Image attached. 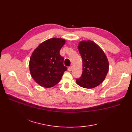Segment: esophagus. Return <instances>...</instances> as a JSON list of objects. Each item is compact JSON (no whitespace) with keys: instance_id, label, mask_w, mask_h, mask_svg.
I'll use <instances>...</instances> for the list:
<instances>
[{"instance_id":"34e87169","label":"esophagus","mask_w":132,"mask_h":132,"mask_svg":"<svg viewBox=\"0 0 132 132\" xmlns=\"http://www.w3.org/2000/svg\"><path fill=\"white\" fill-rule=\"evenodd\" d=\"M68 70L69 71H71L72 70V66H70V67H69L68 69Z\"/></svg>"}]
</instances>
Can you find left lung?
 Segmentation results:
<instances>
[{
    "instance_id": "obj_1",
    "label": "left lung",
    "mask_w": 132,
    "mask_h": 132,
    "mask_svg": "<svg viewBox=\"0 0 132 132\" xmlns=\"http://www.w3.org/2000/svg\"><path fill=\"white\" fill-rule=\"evenodd\" d=\"M78 51L83 61V72L77 84L86 89L94 88L104 80L109 71V63L102 48L92 41H81Z\"/></svg>"
}]
</instances>
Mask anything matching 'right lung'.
<instances>
[{"label": "right lung", "instance_id": "add662e5", "mask_svg": "<svg viewBox=\"0 0 132 132\" xmlns=\"http://www.w3.org/2000/svg\"><path fill=\"white\" fill-rule=\"evenodd\" d=\"M65 43L60 38H52L41 43L33 52L29 60L31 76L36 82L45 87H51L60 81L67 68L60 51Z\"/></svg>", "mask_w": 132, "mask_h": 132}]
</instances>
